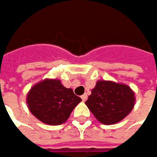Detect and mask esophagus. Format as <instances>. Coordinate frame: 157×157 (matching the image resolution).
Returning a JSON list of instances; mask_svg holds the SVG:
<instances>
[{"instance_id":"1","label":"esophagus","mask_w":157,"mask_h":157,"mask_svg":"<svg viewBox=\"0 0 157 157\" xmlns=\"http://www.w3.org/2000/svg\"><path fill=\"white\" fill-rule=\"evenodd\" d=\"M81 98H82V100H83V102H85L86 99H87V95L86 94H84L83 95H81Z\"/></svg>"}]
</instances>
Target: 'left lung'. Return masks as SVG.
Wrapping results in <instances>:
<instances>
[{
    "label": "left lung",
    "instance_id": "left-lung-1",
    "mask_svg": "<svg viewBox=\"0 0 157 157\" xmlns=\"http://www.w3.org/2000/svg\"><path fill=\"white\" fill-rule=\"evenodd\" d=\"M134 92L127 85L112 81H97L86 105L103 124L117 123L134 107Z\"/></svg>",
    "mask_w": 157,
    "mask_h": 157
}]
</instances>
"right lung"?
Segmentation results:
<instances>
[{"label": "right lung", "instance_id": "add662e5", "mask_svg": "<svg viewBox=\"0 0 157 157\" xmlns=\"http://www.w3.org/2000/svg\"><path fill=\"white\" fill-rule=\"evenodd\" d=\"M81 101L71 88L63 86L58 79H45L35 85L27 96L28 106L42 122L59 125L70 117Z\"/></svg>", "mask_w": 157, "mask_h": 157}]
</instances>
